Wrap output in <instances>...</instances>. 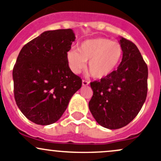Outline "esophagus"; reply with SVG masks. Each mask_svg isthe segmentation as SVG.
Instances as JSON below:
<instances>
[{
	"label": "esophagus",
	"instance_id": "esophagus-1",
	"mask_svg": "<svg viewBox=\"0 0 161 161\" xmlns=\"http://www.w3.org/2000/svg\"><path fill=\"white\" fill-rule=\"evenodd\" d=\"M89 84V81L86 80H82V85L83 86H87Z\"/></svg>",
	"mask_w": 161,
	"mask_h": 161
}]
</instances>
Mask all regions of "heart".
<instances>
[{
	"mask_svg": "<svg viewBox=\"0 0 161 161\" xmlns=\"http://www.w3.org/2000/svg\"><path fill=\"white\" fill-rule=\"evenodd\" d=\"M122 57V48L116 42L104 37L87 39L77 49L67 53L69 68L75 74L80 72L89 60L88 70L94 78L103 79L114 72Z\"/></svg>",
	"mask_w": 161,
	"mask_h": 161,
	"instance_id": "obj_1",
	"label": "heart"
}]
</instances>
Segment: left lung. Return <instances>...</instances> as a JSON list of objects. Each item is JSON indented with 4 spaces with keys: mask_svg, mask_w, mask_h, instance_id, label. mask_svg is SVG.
<instances>
[{
    "mask_svg": "<svg viewBox=\"0 0 161 161\" xmlns=\"http://www.w3.org/2000/svg\"><path fill=\"white\" fill-rule=\"evenodd\" d=\"M122 59L108 77L91 82L93 96L89 109L97 123L116 130L138 115L147 98L148 68L137 46L122 38Z\"/></svg>",
    "mask_w": 161,
    "mask_h": 161,
    "instance_id": "obj_1",
    "label": "left lung"
}]
</instances>
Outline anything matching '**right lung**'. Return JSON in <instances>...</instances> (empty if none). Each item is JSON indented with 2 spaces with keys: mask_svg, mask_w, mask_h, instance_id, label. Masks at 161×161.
<instances>
[{
  "mask_svg": "<svg viewBox=\"0 0 161 161\" xmlns=\"http://www.w3.org/2000/svg\"><path fill=\"white\" fill-rule=\"evenodd\" d=\"M75 36L72 29L46 31L25 45L13 68L18 107L38 125L56 122L82 85L71 71L67 53Z\"/></svg>",
  "mask_w": 161,
  "mask_h": 161,
  "instance_id": "obj_1",
  "label": "right lung"
}]
</instances>
